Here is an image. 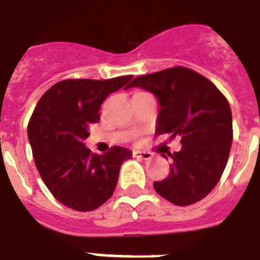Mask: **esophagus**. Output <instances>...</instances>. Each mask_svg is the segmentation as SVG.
Masks as SVG:
<instances>
[{"instance_id": "obj_1", "label": "esophagus", "mask_w": 260, "mask_h": 260, "mask_svg": "<svg viewBox=\"0 0 260 260\" xmlns=\"http://www.w3.org/2000/svg\"><path fill=\"white\" fill-rule=\"evenodd\" d=\"M133 155L136 156V157H140V159H144V160L152 159V156H153L151 152H146V151H134L133 152Z\"/></svg>"}]
</instances>
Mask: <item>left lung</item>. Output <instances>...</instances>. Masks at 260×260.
I'll return each mask as SVG.
<instances>
[{
	"mask_svg": "<svg viewBox=\"0 0 260 260\" xmlns=\"http://www.w3.org/2000/svg\"><path fill=\"white\" fill-rule=\"evenodd\" d=\"M134 86L159 100L156 133L182 144L170 153L169 177L153 188L175 206L200 202L215 188L229 159L233 126L226 97L202 74L181 66L134 78L126 89Z\"/></svg>",
	"mask_w": 260,
	"mask_h": 260,
	"instance_id": "left-lung-1",
	"label": "left lung"
}]
</instances>
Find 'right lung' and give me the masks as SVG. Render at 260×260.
Here are the masks:
<instances>
[{
	"label": "right lung",
	"mask_w": 260,
	"mask_h": 260,
	"mask_svg": "<svg viewBox=\"0 0 260 260\" xmlns=\"http://www.w3.org/2000/svg\"><path fill=\"white\" fill-rule=\"evenodd\" d=\"M133 75L95 79H64L45 91L28 122L35 166L54 199L75 211H93L114 194L119 170L132 152L112 146L95 155L83 141L100 120L109 93L128 86Z\"/></svg>",
	"instance_id": "obj_1"
}]
</instances>
